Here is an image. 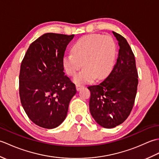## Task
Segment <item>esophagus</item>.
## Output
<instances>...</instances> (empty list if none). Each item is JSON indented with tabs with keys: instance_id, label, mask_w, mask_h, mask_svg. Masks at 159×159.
<instances>
[{
	"instance_id": "esophagus-1",
	"label": "esophagus",
	"mask_w": 159,
	"mask_h": 159,
	"mask_svg": "<svg viewBox=\"0 0 159 159\" xmlns=\"http://www.w3.org/2000/svg\"><path fill=\"white\" fill-rule=\"evenodd\" d=\"M76 90H77V91H79L80 89H81L83 88V85H80V84H76Z\"/></svg>"
}]
</instances>
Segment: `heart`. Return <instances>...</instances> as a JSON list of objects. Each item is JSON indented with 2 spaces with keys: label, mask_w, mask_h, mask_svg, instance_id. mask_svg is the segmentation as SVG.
Returning <instances> with one entry per match:
<instances>
[{
  "label": "heart",
  "mask_w": 159,
  "mask_h": 159,
  "mask_svg": "<svg viewBox=\"0 0 159 159\" xmlns=\"http://www.w3.org/2000/svg\"><path fill=\"white\" fill-rule=\"evenodd\" d=\"M116 46L109 35L89 34L79 38L72 47V52L63 58V65L67 74L75 75L82 67L85 68L74 78L77 84L89 83L105 78L113 66Z\"/></svg>",
  "instance_id": "1"
}]
</instances>
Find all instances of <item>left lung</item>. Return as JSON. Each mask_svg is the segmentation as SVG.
<instances>
[{"label": "left lung", "mask_w": 159, "mask_h": 159, "mask_svg": "<svg viewBox=\"0 0 159 159\" xmlns=\"http://www.w3.org/2000/svg\"><path fill=\"white\" fill-rule=\"evenodd\" d=\"M120 46L117 61L109 75L98 85L89 86L91 115L100 126L112 128L129 116L135 100L138 73L135 58L123 36L113 31Z\"/></svg>", "instance_id": "1"}]
</instances>
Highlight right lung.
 Segmentation results:
<instances>
[{"instance_id": "1", "label": "right lung", "mask_w": 159, "mask_h": 159, "mask_svg": "<svg viewBox=\"0 0 159 159\" xmlns=\"http://www.w3.org/2000/svg\"><path fill=\"white\" fill-rule=\"evenodd\" d=\"M74 35L45 33L33 42L20 66L19 93L29 118L38 126L52 129L67 116L75 85L63 72V58Z\"/></svg>"}]
</instances>
